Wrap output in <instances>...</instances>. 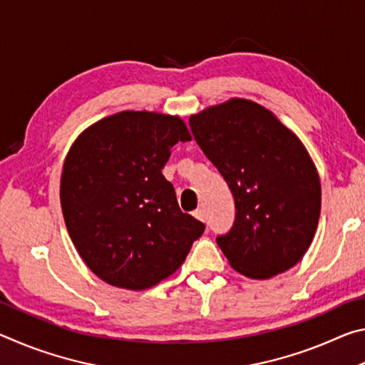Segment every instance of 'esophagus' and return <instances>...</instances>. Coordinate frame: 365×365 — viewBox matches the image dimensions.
I'll return each instance as SVG.
<instances>
[{
	"instance_id": "34e87169",
	"label": "esophagus",
	"mask_w": 365,
	"mask_h": 365,
	"mask_svg": "<svg viewBox=\"0 0 365 365\" xmlns=\"http://www.w3.org/2000/svg\"><path fill=\"white\" fill-rule=\"evenodd\" d=\"M193 215H195V217H196V219H200V220H202V222H205V220H206V212H205V209H202V207H200V209H196V211L193 212Z\"/></svg>"
}]
</instances>
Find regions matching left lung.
<instances>
[{
  "label": "left lung",
  "instance_id": "left-lung-1",
  "mask_svg": "<svg viewBox=\"0 0 365 365\" xmlns=\"http://www.w3.org/2000/svg\"><path fill=\"white\" fill-rule=\"evenodd\" d=\"M190 128L233 195V225L215 238L232 267L269 279L299 262L317 228L320 182L298 137L240 98L191 115Z\"/></svg>",
  "mask_w": 365,
  "mask_h": 365
}]
</instances>
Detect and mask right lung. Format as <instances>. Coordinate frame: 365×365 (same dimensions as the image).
<instances>
[{
  "label": "right lung",
  "mask_w": 365,
  "mask_h": 365,
  "mask_svg": "<svg viewBox=\"0 0 365 365\" xmlns=\"http://www.w3.org/2000/svg\"><path fill=\"white\" fill-rule=\"evenodd\" d=\"M182 119L156 113L109 115L80 135L61 177V206L72 243L109 285L146 289L180 267L206 225L180 211L163 168Z\"/></svg>",
  "instance_id": "obj_1"
}]
</instances>
